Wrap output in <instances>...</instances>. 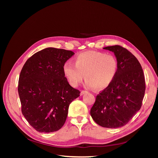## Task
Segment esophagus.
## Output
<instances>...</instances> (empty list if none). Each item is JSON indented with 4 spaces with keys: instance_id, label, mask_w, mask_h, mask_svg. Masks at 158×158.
Masks as SVG:
<instances>
[{
    "instance_id": "obj_1",
    "label": "esophagus",
    "mask_w": 158,
    "mask_h": 158,
    "mask_svg": "<svg viewBox=\"0 0 158 158\" xmlns=\"http://www.w3.org/2000/svg\"><path fill=\"white\" fill-rule=\"evenodd\" d=\"M86 93H88V92H87L86 90H82V92H81V93H80V95H84V94H86Z\"/></svg>"
}]
</instances>
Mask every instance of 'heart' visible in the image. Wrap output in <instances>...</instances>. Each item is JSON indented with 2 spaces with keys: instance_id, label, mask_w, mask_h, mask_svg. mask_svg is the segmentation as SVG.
I'll return each mask as SVG.
<instances>
[{
  "instance_id": "obj_1",
  "label": "heart",
  "mask_w": 158,
  "mask_h": 158,
  "mask_svg": "<svg viewBox=\"0 0 158 158\" xmlns=\"http://www.w3.org/2000/svg\"><path fill=\"white\" fill-rule=\"evenodd\" d=\"M118 64L114 55L96 51L81 52L75 57L74 64L67 61L63 65V72L69 82L78 86L84 80L89 88L104 89L115 78Z\"/></svg>"
}]
</instances>
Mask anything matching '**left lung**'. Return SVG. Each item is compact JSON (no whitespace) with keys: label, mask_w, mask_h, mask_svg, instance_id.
Wrapping results in <instances>:
<instances>
[{"label":"left lung","mask_w":158,"mask_h":158,"mask_svg":"<svg viewBox=\"0 0 158 158\" xmlns=\"http://www.w3.org/2000/svg\"><path fill=\"white\" fill-rule=\"evenodd\" d=\"M103 49L114 52L118 73L111 84L98 94L90 114L100 126L118 128L126 125L141 108L146 89L144 75L139 61L127 49L118 45Z\"/></svg>","instance_id":"8db88e82"}]
</instances>
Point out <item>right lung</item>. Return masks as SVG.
<instances>
[{"instance_id":"1","label":"right lung","mask_w":158,"mask_h":158,"mask_svg":"<svg viewBox=\"0 0 158 158\" xmlns=\"http://www.w3.org/2000/svg\"><path fill=\"white\" fill-rule=\"evenodd\" d=\"M74 52L49 47L28 59L21 70L18 94L22 113L40 132H52L63 127L69 107L80 92L69 84L63 65Z\"/></svg>"}]
</instances>
